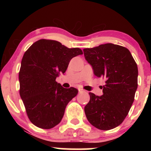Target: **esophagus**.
Instances as JSON below:
<instances>
[{"label": "esophagus", "mask_w": 151, "mask_h": 151, "mask_svg": "<svg viewBox=\"0 0 151 151\" xmlns=\"http://www.w3.org/2000/svg\"><path fill=\"white\" fill-rule=\"evenodd\" d=\"M78 90H79V93L84 92V90L82 89H81V88H79V89H78Z\"/></svg>", "instance_id": "esophagus-1"}]
</instances>
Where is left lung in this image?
I'll use <instances>...</instances> for the list:
<instances>
[{
	"mask_svg": "<svg viewBox=\"0 0 151 151\" xmlns=\"http://www.w3.org/2000/svg\"><path fill=\"white\" fill-rule=\"evenodd\" d=\"M84 58L97 77L104 78L103 95L89 92L84 107L87 120L96 129L117 127L129 114L138 87V67L131 52L112 43L83 50Z\"/></svg>",
	"mask_w": 151,
	"mask_h": 151,
	"instance_id": "obj_1",
	"label": "left lung"
}]
</instances>
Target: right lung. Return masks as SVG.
I'll list each match as a JSON object with an SVG mask.
<instances>
[{
  "mask_svg": "<svg viewBox=\"0 0 151 151\" xmlns=\"http://www.w3.org/2000/svg\"><path fill=\"white\" fill-rule=\"evenodd\" d=\"M82 54L79 48L45 39L33 43L24 54L19 72L20 95L35 126L50 129L62 121L78 90L62 87L55 79L65 73L72 58Z\"/></svg>",
  "mask_w": 151,
  "mask_h": 151,
  "instance_id": "add662e5",
  "label": "right lung"
}]
</instances>
